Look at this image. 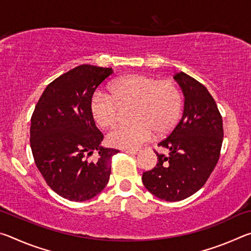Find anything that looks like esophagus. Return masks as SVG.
<instances>
[{"instance_id": "34e87169", "label": "esophagus", "mask_w": 251, "mask_h": 251, "mask_svg": "<svg viewBox=\"0 0 251 251\" xmlns=\"http://www.w3.org/2000/svg\"><path fill=\"white\" fill-rule=\"evenodd\" d=\"M124 151L127 152V154H131V155L139 154V151H134V150H124Z\"/></svg>"}]
</instances>
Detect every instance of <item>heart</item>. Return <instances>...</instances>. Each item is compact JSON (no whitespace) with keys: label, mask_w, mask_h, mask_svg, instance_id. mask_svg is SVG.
<instances>
[{"label":"heart","mask_w":251,"mask_h":251,"mask_svg":"<svg viewBox=\"0 0 251 251\" xmlns=\"http://www.w3.org/2000/svg\"><path fill=\"white\" fill-rule=\"evenodd\" d=\"M109 94L93 95L90 110L101 128H113L120 121V108L131 107L133 125L122 126L110 133V146L121 150H137L150 142L154 131L166 135L176 126L182 108V96L172 80H158L141 74L122 76L108 86Z\"/></svg>","instance_id":"1"}]
</instances>
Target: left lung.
<instances>
[{"label": "left lung", "instance_id": "8db88e82", "mask_svg": "<svg viewBox=\"0 0 251 251\" xmlns=\"http://www.w3.org/2000/svg\"><path fill=\"white\" fill-rule=\"evenodd\" d=\"M174 78L185 96L184 113L158 144L169 156L156 152L158 163L142 177L148 192L167 201H182L205 185L217 165L224 137L222 115L207 88L184 72Z\"/></svg>", "mask_w": 251, "mask_h": 251}]
</instances>
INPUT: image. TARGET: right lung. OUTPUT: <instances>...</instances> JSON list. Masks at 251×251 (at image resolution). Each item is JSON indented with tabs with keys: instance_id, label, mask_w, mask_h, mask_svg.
<instances>
[{
	"instance_id": "obj_1",
	"label": "right lung",
	"mask_w": 251,
	"mask_h": 251,
	"mask_svg": "<svg viewBox=\"0 0 251 251\" xmlns=\"http://www.w3.org/2000/svg\"><path fill=\"white\" fill-rule=\"evenodd\" d=\"M112 67L79 65L54 79L40 97L31 118V148L36 167L59 196L72 201L92 199L109 180L118 151L100 145L104 136L90 110L99 85ZM94 150L99 159L88 162Z\"/></svg>"
}]
</instances>
